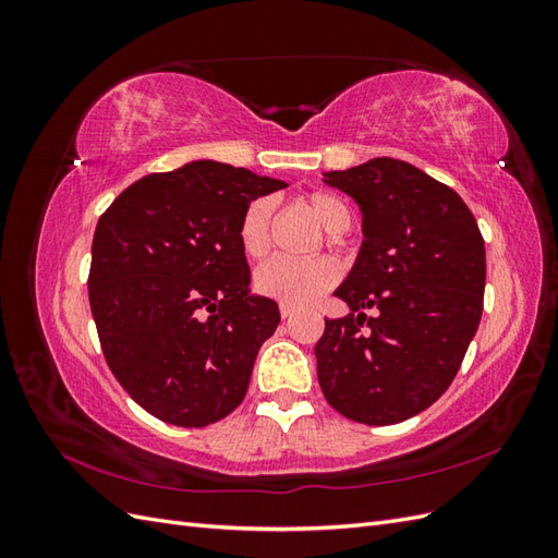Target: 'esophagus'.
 I'll use <instances>...</instances> for the list:
<instances>
[{"mask_svg":"<svg viewBox=\"0 0 558 558\" xmlns=\"http://www.w3.org/2000/svg\"><path fill=\"white\" fill-rule=\"evenodd\" d=\"M279 312H281V316H283V318H289V316H293L295 307H293V305H286V302H281V305H279Z\"/></svg>","mask_w":558,"mask_h":558,"instance_id":"esophagus-1","label":"esophagus"}]
</instances>
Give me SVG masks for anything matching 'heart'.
<instances>
[{
    "label": "heart",
    "instance_id": "b5f03b06",
    "mask_svg": "<svg viewBox=\"0 0 558 558\" xmlns=\"http://www.w3.org/2000/svg\"><path fill=\"white\" fill-rule=\"evenodd\" d=\"M300 205L328 232V240H332V234H344L351 226V209L340 195L314 191L302 195ZM238 240L248 258L265 256L272 246V202L265 197L251 202L242 214ZM337 279H340V267L328 256L310 260L272 258L256 269L253 286L260 295L286 305H307L335 286Z\"/></svg>",
    "mask_w": 558,
    "mask_h": 558
}]
</instances>
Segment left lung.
I'll return each mask as SVG.
<instances>
[{
  "instance_id": "obj_1",
  "label": "left lung",
  "mask_w": 558,
  "mask_h": 558,
  "mask_svg": "<svg viewBox=\"0 0 558 558\" xmlns=\"http://www.w3.org/2000/svg\"><path fill=\"white\" fill-rule=\"evenodd\" d=\"M324 181L356 199L365 240L335 291L351 312L326 318L314 349L320 391L359 424H400L447 391L477 332L482 232L459 193L410 162L373 158Z\"/></svg>"
}]
</instances>
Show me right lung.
Returning a JSON list of instances; mask_svg holds the SVG:
<instances>
[{
    "label": "right lung",
    "instance_id": "1",
    "mask_svg": "<svg viewBox=\"0 0 558 558\" xmlns=\"http://www.w3.org/2000/svg\"><path fill=\"white\" fill-rule=\"evenodd\" d=\"M286 183L195 160L134 181L99 216L90 310L113 377L165 424L202 428L244 400L275 300L251 295L244 209Z\"/></svg>",
    "mask_w": 558,
    "mask_h": 558
}]
</instances>
